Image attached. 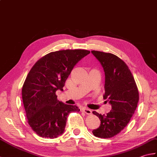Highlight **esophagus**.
Returning a JSON list of instances; mask_svg holds the SVG:
<instances>
[{
    "label": "esophagus",
    "instance_id": "1",
    "mask_svg": "<svg viewBox=\"0 0 157 157\" xmlns=\"http://www.w3.org/2000/svg\"><path fill=\"white\" fill-rule=\"evenodd\" d=\"M82 111H83L85 113H86L87 115H91V113H92V111H91V109H87L86 107H84L83 109H82Z\"/></svg>",
    "mask_w": 157,
    "mask_h": 157
}]
</instances>
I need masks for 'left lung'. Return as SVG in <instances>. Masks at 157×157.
<instances>
[{
    "mask_svg": "<svg viewBox=\"0 0 157 157\" xmlns=\"http://www.w3.org/2000/svg\"><path fill=\"white\" fill-rule=\"evenodd\" d=\"M100 61L105 75L104 99L111 105L106 115L93 111L99 117L100 125L93 130L94 136L108 139L114 137L125 128L137 106L139 91L131 70L120 58L111 53L92 51Z\"/></svg>",
    "mask_w": 157,
    "mask_h": 157,
    "instance_id": "left-lung-1",
    "label": "left lung"
}]
</instances>
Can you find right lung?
I'll return each instance as SVG.
<instances>
[{
    "mask_svg": "<svg viewBox=\"0 0 157 157\" xmlns=\"http://www.w3.org/2000/svg\"><path fill=\"white\" fill-rule=\"evenodd\" d=\"M87 50H63L40 59L31 70L22 89V101L29 126L44 138H57L64 132L67 115L79 111L76 105L57 100L65 82L78 62L90 54Z\"/></svg>",
    "mask_w": 157,
    "mask_h": 157,
    "instance_id": "obj_1",
    "label": "right lung"
}]
</instances>
